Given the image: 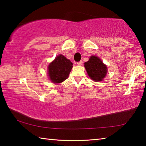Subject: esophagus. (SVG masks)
<instances>
[{
	"instance_id": "esophagus-1",
	"label": "esophagus",
	"mask_w": 146,
	"mask_h": 146,
	"mask_svg": "<svg viewBox=\"0 0 146 146\" xmlns=\"http://www.w3.org/2000/svg\"><path fill=\"white\" fill-rule=\"evenodd\" d=\"M82 64H83V62L82 60L79 61V62H77V65L78 66H82Z\"/></svg>"
}]
</instances>
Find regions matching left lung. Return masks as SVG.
Masks as SVG:
<instances>
[{
  "label": "left lung",
  "instance_id": "left-lung-1",
  "mask_svg": "<svg viewBox=\"0 0 146 146\" xmlns=\"http://www.w3.org/2000/svg\"><path fill=\"white\" fill-rule=\"evenodd\" d=\"M84 67L89 76L95 82L103 80L108 71L102 61L95 56H91L89 60L84 63Z\"/></svg>",
  "mask_w": 146,
  "mask_h": 146
}]
</instances>
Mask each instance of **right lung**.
Returning a JSON list of instances; mask_svg holds the SVG:
<instances>
[{
    "label": "right lung",
    "mask_w": 146,
    "mask_h": 146,
    "mask_svg": "<svg viewBox=\"0 0 146 146\" xmlns=\"http://www.w3.org/2000/svg\"><path fill=\"white\" fill-rule=\"evenodd\" d=\"M73 68V63L65 56L59 55L48 66L49 79L54 83H60L67 79Z\"/></svg>",
    "instance_id": "obj_1"
}]
</instances>
